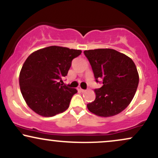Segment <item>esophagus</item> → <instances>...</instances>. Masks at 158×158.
I'll return each mask as SVG.
<instances>
[{
  "instance_id": "1",
  "label": "esophagus",
  "mask_w": 158,
  "mask_h": 158,
  "mask_svg": "<svg viewBox=\"0 0 158 158\" xmlns=\"http://www.w3.org/2000/svg\"><path fill=\"white\" fill-rule=\"evenodd\" d=\"M77 90H78V91H79V92H81V93H83V92H85V90L81 89V88H80V87H78V88H77Z\"/></svg>"
}]
</instances>
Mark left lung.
Segmentation results:
<instances>
[{"mask_svg": "<svg viewBox=\"0 0 158 158\" xmlns=\"http://www.w3.org/2000/svg\"><path fill=\"white\" fill-rule=\"evenodd\" d=\"M96 81L102 86L94 90L96 99L87 105L91 113L99 117L117 115L133 99L139 83V74L131 58L113 49L85 50Z\"/></svg>", "mask_w": 158, "mask_h": 158, "instance_id": "1", "label": "left lung"}]
</instances>
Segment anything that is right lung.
Returning <instances> with one entry per match:
<instances>
[{"label":"right lung","instance_id":"obj_1","mask_svg":"<svg viewBox=\"0 0 158 158\" xmlns=\"http://www.w3.org/2000/svg\"><path fill=\"white\" fill-rule=\"evenodd\" d=\"M81 53L59 46L40 49L30 54L19 74L21 92L27 105L40 116L52 117L66 110L77 90L61 84L74 58Z\"/></svg>","mask_w":158,"mask_h":158}]
</instances>
